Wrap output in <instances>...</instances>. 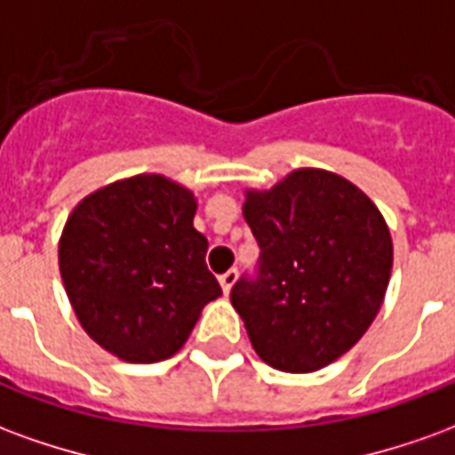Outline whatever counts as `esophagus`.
Returning a JSON list of instances; mask_svg holds the SVG:
<instances>
[{
    "mask_svg": "<svg viewBox=\"0 0 455 455\" xmlns=\"http://www.w3.org/2000/svg\"><path fill=\"white\" fill-rule=\"evenodd\" d=\"M238 280V270L236 267H231V270H227L224 275L219 277V283H221V290H224V295H228L231 292V287H234V283Z\"/></svg>",
    "mask_w": 455,
    "mask_h": 455,
    "instance_id": "34e87169",
    "label": "esophagus"
}]
</instances>
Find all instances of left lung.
I'll return each instance as SVG.
<instances>
[{
  "label": "left lung",
  "instance_id": "8db88e82",
  "mask_svg": "<svg viewBox=\"0 0 455 455\" xmlns=\"http://www.w3.org/2000/svg\"><path fill=\"white\" fill-rule=\"evenodd\" d=\"M243 217L260 258L231 305L256 353L285 372L334 363L368 331L390 283L380 209L341 175L299 168L266 192L246 189Z\"/></svg>",
  "mask_w": 455,
  "mask_h": 455
}]
</instances>
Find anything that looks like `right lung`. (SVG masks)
I'll use <instances>...</instances> for the list:
<instances>
[{
    "mask_svg": "<svg viewBox=\"0 0 455 455\" xmlns=\"http://www.w3.org/2000/svg\"><path fill=\"white\" fill-rule=\"evenodd\" d=\"M195 212L188 188L136 175L87 195L65 221L58 266L68 299L90 339L121 361L175 355L221 295Z\"/></svg>",
    "mask_w": 455,
    "mask_h": 455,
    "instance_id": "obj_1",
    "label": "right lung"
}]
</instances>
